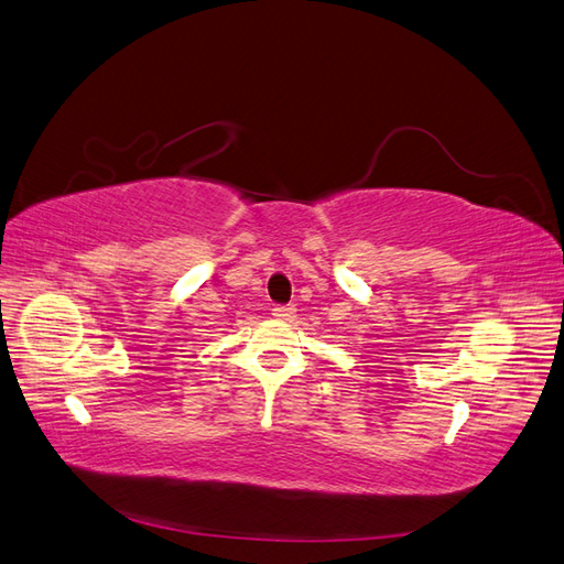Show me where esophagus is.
<instances>
[{"label":"esophagus","instance_id":"esophagus-1","mask_svg":"<svg viewBox=\"0 0 564 564\" xmlns=\"http://www.w3.org/2000/svg\"><path fill=\"white\" fill-rule=\"evenodd\" d=\"M271 312H273V316L281 318V321L295 318V307H293V304H279V307H273Z\"/></svg>","mask_w":564,"mask_h":564}]
</instances>
